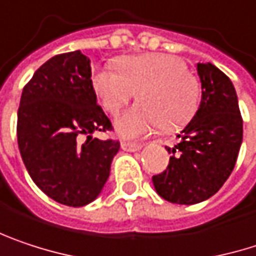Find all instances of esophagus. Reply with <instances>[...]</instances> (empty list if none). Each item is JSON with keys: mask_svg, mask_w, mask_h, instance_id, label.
Listing matches in <instances>:
<instances>
[{"mask_svg": "<svg viewBox=\"0 0 256 256\" xmlns=\"http://www.w3.org/2000/svg\"><path fill=\"white\" fill-rule=\"evenodd\" d=\"M140 148H142V145H140V144H132V142H122V150H123V151L134 152V151H139Z\"/></svg>", "mask_w": 256, "mask_h": 256, "instance_id": "obj_1", "label": "esophagus"}]
</instances>
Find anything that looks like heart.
Here are the masks:
<instances>
[{
    "instance_id": "b5f03b06",
    "label": "heart",
    "mask_w": 256,
    "mask_h": 256,
    "mask_svg": "<svg viewBox=\"0 0 256 256\" xmlns=\"http://www.w3.org/2000/svg\"><path fill=\"white\" fill-rule=\"evenodd\" d=\"M92 84L106 111L118 112L138 92L140 104L116 118L123 139H139L160 128L184 126L196 112L199 84L182 60L170 54L124 57L118 68L104 66L92 76Z\"/></svg>"
}]
</instances>
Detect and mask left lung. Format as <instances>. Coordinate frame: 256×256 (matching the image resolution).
Listing matches in <instances>:
<instances>
[{
	"label": "left lung",
	"mask_w": 256,
	"mask_h": 256,
	"mask_svg": "<svg viewBox=\"0 0 256 256\" xmlns=\"http://www.w3.org/2000/svg\"><path fill=\"white\" fill-rule=\"evenodd\" d=\"M202 96L196 114L167 148L168 167L152 177L168 202L194 205L216 195L232 174L244 139V122L232 80L211 62H198Z\"/></svg>",
	"instance_id": "left-lung-1"
}]
</instances>
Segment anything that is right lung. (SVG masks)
<instances>
[{"mask_svg":"<svg viewBox=\"0 0 256 256\" xmlns=\"http://www.w3.org/2000/svg\"><path fill=\"white\" fill-rule=\"evenodd\" d=\"M90 76V60L80 51L56 56L24 86L17 111V142L29 176L67 206L98 198L120 150L118 140L94 138L112 126Z\"/></svg>","mask_w":256,"mask_h":256,"instance_id":"1","label":"right lung"}]
</instances>
